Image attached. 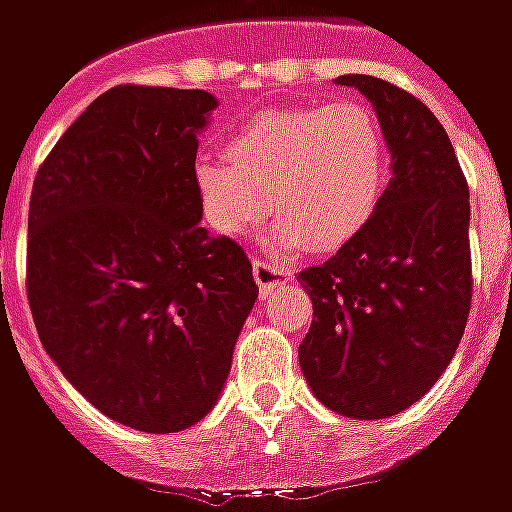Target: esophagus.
I'll return each mask as SVG.
<instances>
[{"mask_svg":"<svg viewBox=\"0 0 512 512\" xmlns=\"http://www.w3.org/2000/svg\"><path fill=\"white\" fill-rule=\"evenodd\" d=\"M252 274H255V282L260 285V293H263V296H268L277 285H282V282H288L290 279V274L285 268L274 266V263H266V260H260V257L252 260Z\"/></svg>","mask_w":512,"mask_h":512,"instance_id":"esophagus-1","label":"esophagus"}]
</instances>
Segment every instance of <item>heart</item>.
Listing matches in <instances>:
<instances>
[{
  "label": "heart",
  "instance_id": "b5f03b06",
  "mask_svg": "<svg viewBox=\"0 0 512 512\" xmlns=\"http://www.w3.org/2000/svg\"><path fill=\"white\" fill-rule=\"evenodd\" d=\"M224 150L227 161L194 164V191L205 222L227 238L255 230L271 202L279 244L332 252L365 227L384 189V134L351 98L263 112Z\"/></svg>",
  "mask_w": 512,
  "mask_h": 512
}]
</instances>
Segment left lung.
<instances>
[{
  "label": "left lung",
  "mask_w": 512,
  "mask_h": 512,
  "mask_svg": "<svg viewBox=\"0 0 512 512\" xmlns=\"http://www.w3.org/2000/svg\"><path fill=\"white\" fill-rule=\"evenodd\" d=\"M334 82L376 109L392 180L365 227L299 274L315 312L299 365L326 408L384 419L414 406L461 343L472 304L469 186L422 101L365 73Z\"/></svg>",
  "instance_id": "obj_1"
}]
</instances>
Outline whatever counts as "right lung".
Returning a JSON list of instances; mask_svg holds the SVG:
<instances>
[{
    "instance_id": "1",
    "label": "right lung",
    "mask_w": 512,
    "mask_h": 512,
    "mask_svg": "<svg viewBox=\"0 0 512 512\" xmlns=\"http://www.w3.org/2000/svg\"><path fill=\"white\" fill-rule=\"evenodd\" d=\"M205 90L120 84L40 164L29 200L27 296L46 354L98 411L178 433L222 395L257 299L233 238L200 224Z\"/></svg>"
}]
</instances>
